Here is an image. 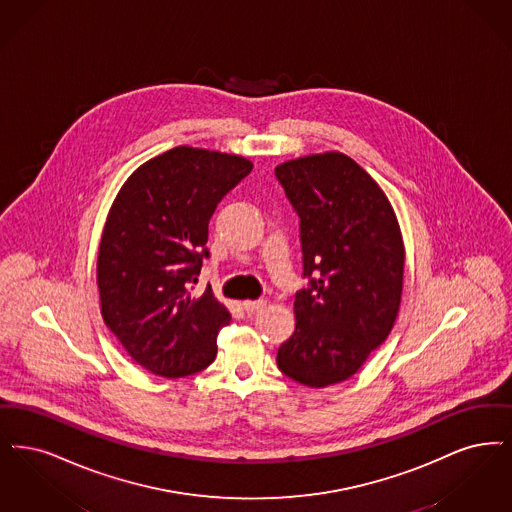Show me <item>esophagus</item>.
<instances>
[{"mask_svg": "<svg viewBox=\"0 0 512 512\" xmlns=\"http://www.w3.org/2000/svg\"><path fill=\"white\" fill-rule=\"evenodd\" d=\"M266 306V300H245V302H243V308H245V312L248 313L260 312V310H264Z\"/></svg>", "mask_w": 512, "mask_h": 512, "instance_id": "esophagus-1", "label": "esophagus"}]
</instances>
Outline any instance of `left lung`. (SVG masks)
Segmentation results:
<instances>
[{
    "mask_svg": "<svg viewBox=\"0 0 512 512\" xmlns=\"http://www.w3.org/2000/svg\"><path fill=\"white\" fill-rule=\"evenodd\" d=\"M275 176L300 216L304 275L296 327L277 352L287 377L325 388L354 377L392 333L403 294L398 216L354 158L338 151L281 162Z\"/></svg>",
    "mask_w": 512,
    "mask_h": 512,
    "instance_id": "8db88e82",
    "label": "left lung"
}]
</instances>
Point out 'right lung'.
<instances>
[{"label":"right lung","mask_w":512,"mask_h":512,"mask_svg":"<svg viewBox=\"0 0 512 512\" xmlns=\"http://www.w3.org/2000/svg\"><path fill=\"white\" fill-rule=\"evenodd\" d=\"M250 172L245 156L179 145L143 162L112 200L97 250L101 315L153 375L189 377L216 357L231 313L191 285L218 202Z\"/></svg>","instance_id":"right-lung-1"}]
</instances>
